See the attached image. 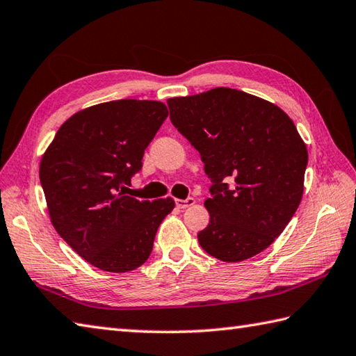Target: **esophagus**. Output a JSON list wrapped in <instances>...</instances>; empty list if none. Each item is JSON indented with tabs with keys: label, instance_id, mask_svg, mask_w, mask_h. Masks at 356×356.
Segmentation results:
<instances>
[{
	"label": "esophagus",
	"instance_id": "obj_1",
	"mask_svg": "<svg viewBox=\"0 0 356 356\" xmlns=\"http://www.w3.org/2000/svg\"><path fill=\"white\" fill-rule=\"evenodd\" d=\"M178 209H187L195 204V198H187V200H175Z\"/></svg>",
	"mask_w": 356,
	"mask_h": 356
}]
</instances>
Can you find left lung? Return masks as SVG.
Listing matches in <instances>:
<instances>
[{"mask_svg":"<svg viewBox=\"0 0 356 356\" xmlns=\"http://www.w3.org/2000/svg\"><path fill=\"white\" fill-rule=\"evenodd\" d=\"M168 104L173 126L200 152L212 181L200 245L226 263L258 255L302 198L307 147L293 121L270 101L229 87Z\"/></svg>","mask_w":356,"mask_h":356,"instance_id":"8db88e82","label":"left lung"}]
</instances>
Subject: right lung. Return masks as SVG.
Masks as SVG:
<instances>
[{
	"label": "right lung",
	"mask_w": 356,
	"mask_h": 356,
	"mask_svg": "<svg viewBox=\"0 0 356 356\" xmlns=\"http://www.w3.org/2000/svg\"><path fill=\"white\" fill-rule=\"evenodd\" d=\"M168 107L161 101L118 99L72 115L40 163V179L55 230L87 263L130 272L146 263L175 201L122 193L154 140Z\"/></svg>",
	"instance_id": "right-lung-1"
}]
</instances>
